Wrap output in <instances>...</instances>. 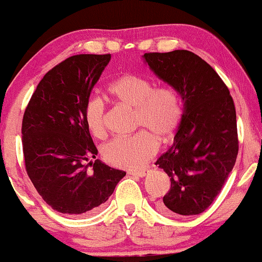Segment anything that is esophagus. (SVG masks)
<instances>
[{"label":"esophagus","instance_id":"34e87169","mask_svg":"<svg viewBox=\"0 0 262 262\" xmlns=\"http://www.w3.org/2000/svg\"><path fill=\"white\" fill-rule=\"evenodd\" d=\"M149 171H150V169H149V168L141 169V171H128V174H131V176H137V177H144V176L148 174Z\"/></svg>","mask_w":262,"mask_h":262}]
</instances>
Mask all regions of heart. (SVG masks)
<instances>
[{
	"mask_svg": "<svg viewBox=\"0 0 262 262\" xmlns=\"http://www.w3.org/2000/svg\"><path fill=\"white\" fill-rule=\"evenodd\" d=\"M108 93L119 103L135 108V126L142 128L130 137H115L103 147L108 164L121 168H138L158 151V139L172 138L182 118L178 95L169 88L158 86L148 78L126 73L112 81ZM84 119L95 137L106 135V108L98 97H90Z\"/></svg>",
	"mask_w": 262,
	"mask_h": 262,
	"instance_id": "b5f03b06",
	"label": "heart"
}]
</instances>
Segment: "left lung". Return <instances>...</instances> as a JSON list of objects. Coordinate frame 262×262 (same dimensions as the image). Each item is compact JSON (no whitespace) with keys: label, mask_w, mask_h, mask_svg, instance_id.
I'll return each mask as SVG.
<instances>
[{"label":"left lung","mask_w":262,"mask_h":262,"mask_svg":"<svg viewBox=\"0 0 262 262\" xmlns=\"http://www.w3.org/2000/svg\"><path fill=\"white\" fill-rule=\"evenodd\" d=\"M143 59L183 100L172 147L155 162L171 179L158 208L172 216L196 215L212 205L235 166V103L213 67L189 50L145 53Z\"/></svg>","instance_id":"1"}]
</instances>
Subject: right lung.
I'll return each mask as SVG.
<instances>
[{
  "instance_id": "add662e5",
  "label": "right lung",
  "mask_w": 262,
  "mask_h": 262,
  "mask_svg": "<svg viewBox=\"0 0 262 262\" xmlns=\"http://www.w3.org/2000/svg\"><path fill=\"white\" fill-rule=\"evenodd\" d=\"M111 54H80L53 67L37 85L23 118L27 176L54 210L94 212L110 199L126 172L100 160L84 119V107ZM93 167L91 172L87 167Z\"/></svg>"
}]
</instances>
